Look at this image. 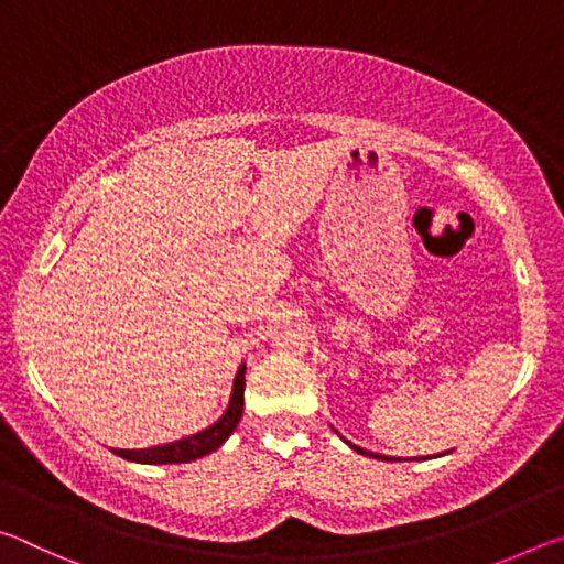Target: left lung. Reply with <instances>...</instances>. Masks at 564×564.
<instances>
[{"instance_id":"8db88e82","label":"left lung","mask_w":564,"mask_h":564,"mask_svg":"<svg viewBox=\"0 0 564 564\" xmlns=\"http://www.w3.org/2000/svg\"><path fill=\"white\" fill-rule=\"evenodd\" d=\"M348 443V441H346ZM352 451L356 453H360V455H368V457H380V460H393V457H388V455H378V453H368V451H362V447H358V445H352V443H348Z\"/></svg>"}]
</instances>
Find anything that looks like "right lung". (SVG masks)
<instances>
[{"label":"right lung","instance_id":"right-lung-1","mask_svg":"<svg viewBox=\"0 0 564 564\" xmlns=\"http://www.w3.org/2000/svg\"><path fill=\"white\" fill-rule=\"evenodd\" d=\"M243 388H246V366L238 368V373L234 378L231 403H228L221 420H216L212 427H206V431L188 435L184 441H176V443L144 447V451H119V447H113V453L123 457V460L144 463V465L191 463L196 460V457L214 453L216 447H221L226 443V437L236 431L238 420L243 415Z\"/></svg>","mask_w":564,"mask_h":564}]
</instances>
